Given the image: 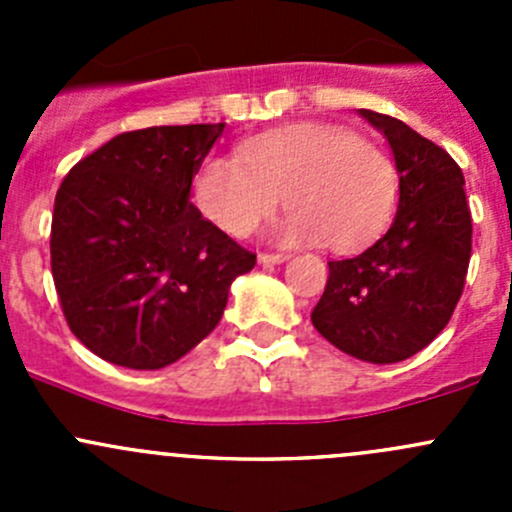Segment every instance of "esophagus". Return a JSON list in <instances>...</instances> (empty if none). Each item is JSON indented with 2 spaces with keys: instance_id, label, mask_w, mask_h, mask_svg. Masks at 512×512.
<instances>
[{
  "instance_id": "1",
  "label": "esophagus",
  "mask_w": 512,
  "mask_h": 512,
  "mask_svg": "<svg viewBox=\"0 0 512 512\" xmlns=\"http://www.w3.org/2000/svg\"><path fill=\"white\" fill-rule=\"evenodd\" d=\"M289 260V255H270V252H260V255H257V262H260V265H282V262H287Z\"/></svg>"
}]
</instances>
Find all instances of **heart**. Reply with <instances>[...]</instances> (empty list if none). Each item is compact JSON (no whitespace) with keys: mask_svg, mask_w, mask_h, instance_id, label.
Listing matches in <instances>:
<instances>
[{"mask_svg":"<svg viewBox=\"0 0 512 512\" xmlns=\"http://www.w3.org/2000/svg\"><path fill=\"white\" fill-rule=\"evenodd\" d=\"M200 213L230 237H245L275 213L282 245L354 250L379 235L399 198L389 153L332 123H294L250 138L240 158L210 156L193 180Z\"/></svg>","mask_w":512,"mask_h":512,"instance_id":"obj_1","label":"heart"}]
</instances>
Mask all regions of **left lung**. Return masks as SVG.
Wrapping results in <instances>:
<instances>
[{
    "mask_svg": "<svg viewBox=\"0 0 512 512\" xmlns=\"http://www.w3.org/2000/svg\"><path fill=\"white\" fill-rule=\"evenodd\" d=\"M384 133L399 173L389 230L359 255L329 262L312 324L329 344L371 364L404 361L451 319L471 260V210L458 163L399 118L359 108Z\"/></svg>",
    "mask_w": 512,
    "mask_h": 512,
    "instance_id": "left-lung-1",
    "label": "left lung"
}]
</instances>
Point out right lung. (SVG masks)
Here are the masks:
<instances>
[{
	"instance_id": "right-lung-1",
	"label": "right lung",
	"mask_w": 512,
	"mask_h": 512,
	"mask_svg": "<svg viewBox=\"0 0 512 512\" xmlns=\"http://www.w3.org/2000/svg\"><path fill=\"white\" fill-rule=\"evenodd\" d=\"M225 123L153 126L103 143L54 200L51 275L86 349L153 371L198 347L255 255L190 203V185Z\"/></svg>"
}]
</instances>
